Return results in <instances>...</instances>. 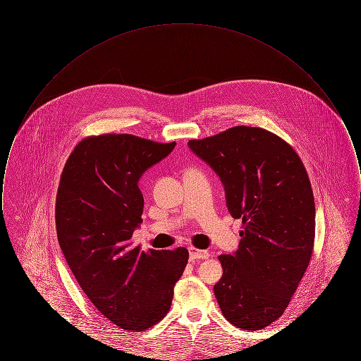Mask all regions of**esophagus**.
I'll return each mask as SVG.
<instances>
[{
	"label": "esophagus",
	"mask_w": 361,
	"mask_h": 361,
	"mask_svg": "<svg viewBox=\"0 0 361 361\" xmlns=\"http://www.w3.org/2000/svg\"><path fill=\"white\" fill-rule=\"evenodd\" d=\"M189 257L190 259H204V258L209 257V255L207 253L206 250H199L195 247H189Z\"/></svg>",
	"instance_id": "34e87169"
}]
</instances>
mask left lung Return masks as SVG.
Here are the masks:
<instances>
[{"label": "left lung", "mask_w": 361, "mask_h": 361, "mask_svg": "<svg viewBox=\"0 0 361 361\" xmlns=\"http://www.w3.org/2000/svg\"><path fill=\"white\" fill-rule=\"evenodd\" d=\"M188 146L218 174L230 215L243 224L237 252L219 256V307L234 326H269L287 309L314 247L315 204L303 162L258 127H233Z\"/></svg>", "instance_id": "obj_1"}]
</instances>
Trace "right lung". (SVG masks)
Listing matches in <instances>:
<instances>
[{
    "mask_svg": "<svg viewBox=\"0 0 361 361\" xmlns=\"http://www.w3.org/2000/svg\"><path fill=\"white\" fill-rule=\"evenodd\" d=\"M174 146L128 134L86 137L61 176L59 246L89 300L124 330H146L166 315L188 262L185 247L146 253L131 242L143 212L137 183Z\"/></svg>",
    "mask_w": 361,
    "mask_h": 361,
    "instance_id": "add662e5",
    "label": "right lung"
}]
</instances>
